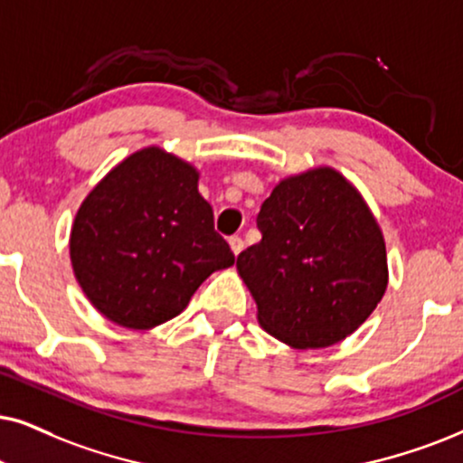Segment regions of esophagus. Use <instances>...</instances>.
I'll return each instance as SVG.
<instances>
[{
    "instance_id": "obj_1",
    "label": "esophagus",
    "mask_w": 463,
    "mask_h": 463,
    "mask_svg": "<svg viewBox=\"0 0 463 463\" xmlns=\"http://www.w3.org/2000/svg\"><path fill=\"white\" fill-rule=\"evenodd\" d=\"M228 243H231V250L235 251V254H241L243 251V248H245V243H243V239L239 237V235H232L231 239H228Z\"/></svg>"
}]
</instances>
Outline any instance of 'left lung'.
Returning <instances> with one entry per match:
<instances>
[{"mask_svg": "<svg viewBox=\"0 0 463 463\" xmlns=\"http://www.w3.org/2000/svg\"><path fill=\"white\" fill-rule=\"evenodd\" d=\"M256 226L260 243L237 256L259 323L295 348L342 342L387 290L383 232L359 192L333 168L275 185Z\"/></svg>", "mask_w": 463, "mask_h": 463, "instance_id": "left-lung-1", "label": "left lung"}]
</instances>
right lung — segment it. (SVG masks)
I'll return each instance as SVG.
<instances>
[{"label": "right lung", "mask_w": 463, "mask_h": 463, "mask_svg": "<svg viewBox=\"0 0 463 463\" xmlns=\"http://www.w3.org/2000/svg\"><path fill=\"white\" fill-rule=\"evenodd\" d=\"M70 259L87 299L128 329L184 312L198 286L235 262L215 232L198 173L157 147L126 157L80 204Z\"/></svg>", "instance_id": "add662e5"}]
</instances>
